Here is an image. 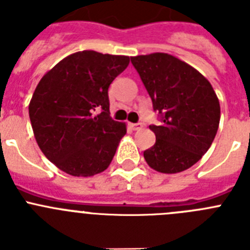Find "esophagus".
Masks as SVG:
<instances>
[{
  "instance_id": "esophagus-1",
  "label": "esophagus",
  "mask_w": 250,
  "mask_h": 250,
  "mask_svg": "<svg viewBox=\"0 0 250 250\" xmlns=\"http://www.w3.org/2000/svg\"><path fill=\"white\" fill-rule=\"evenodd\" d=\"M130 127L132 130H140L143 127V124L141 123H136V124H130Z\"/></svg>"
}]
</instances>
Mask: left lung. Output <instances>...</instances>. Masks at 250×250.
Segmentation results:
<instances>
[{"label": "left lung", "instance_id": "1", "mask_svg": "<svg viewBox=\"0 0 250 250\" xmlns=\"http://www.w3.org/2000/svg\"><path fill=\"white\" fill-rule=\"evenodd\" d=\"M131 63L160 121L150 125L156 141L144 151L145 160L160 173L189 169L210 147L219 126V100L210 83L190 65L167 54L131 57Z\"/></svg>", "mask_w": 250, "mask_h": 250}]
</instances>
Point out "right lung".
<instances>
[{
  "label": "right lung",
  "mask_w": 250,
  "mask_h": 250,
  "mask_svg": "<svg viewBox=\"0 0 250 250\" xmlns=\"http://www.w3.org/2000/svg\"><path fill=\"white\" fill-rule=\"evenodd\" d=\"M127 56L80 51L61 60L37 85L28 114L46 158L72 176L107 169L125 124L110 116L109 86L127 67Z\"/></svg>",
  "instance_id": "obj_1"
}]
</instances>
